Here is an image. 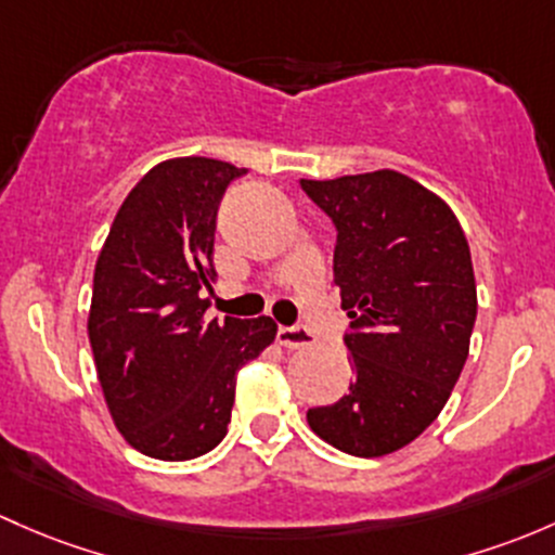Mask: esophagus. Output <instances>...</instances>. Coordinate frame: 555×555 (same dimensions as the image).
I'll use <instances>...</instances> for the list:
<instances>
[{"label":"esophagus","instance_id":"esophagus-1","mask_svg":"<svg viewBox=\"0 0 555 555\" xmlns=\"http://www.w3.org/2000/svg\"><path fill=\"white\" fill-rule=\"evenodd\" d=\"M276 343L279 346H284V348H308L313 343V337L308 335L306 330H302V326H279V332H276Z\"/></svg>","mask_w":555,"mask_h":555}]
</instances>
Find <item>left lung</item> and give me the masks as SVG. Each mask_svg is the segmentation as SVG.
<instances>
[{"mask_svg": "<svg viewBox=\"0 0 555 555\" xmlns=\"http://www.w3.org/2000/svg\"><path fill=\"white\" fill-rule=\"evenodd\" d=\"M337 229L335 284L351 319L348 393L308 410L353 457L415 441L444 410L476 322L470 247L449 204L396 170L300 180Z\"/></svg>", "mask_w": 555, "mask_h": 555, "instance_id": "8db88e82", "label": "left lung"}]
</instances>
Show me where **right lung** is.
<instances>
[{"label":"right lung","mask_w":555,"mask_h":555,"mask_svg":"<svg viewBox=\"0 0 555 555\" xmlns=\"http://www.w3.org/2000/svg\"><path fill=\"white\" fill-rule=\"evenodd\" d=\"M247 170L207 156L159 162L116 212L95 262L87 317L116 430L180 463L223 441L236 372L276 337L271 317L207 322L218 204Z\"/></svg>","instance_id":"obj_1"}]
</instances>
